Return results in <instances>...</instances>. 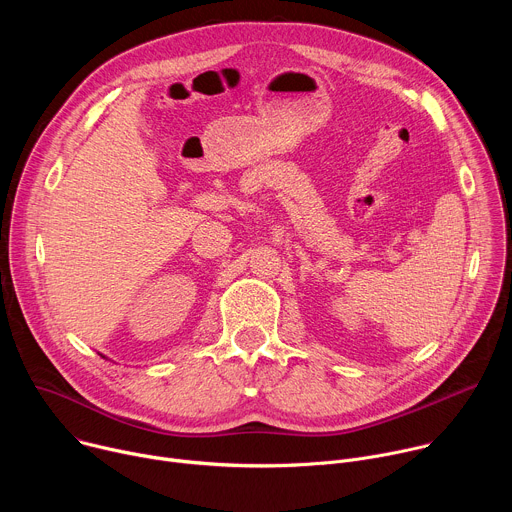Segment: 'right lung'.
<instances>
[{
    "label": "right lung",
    "mask_w": 512,
    "mask_h": 512,
    "mask_svg": "<svg viewBox=\"0 0 512 512\" xmlns=\"http://www.w3.org/2000/svg\"><path fill=\"white\" fill-rule=\"evenodd\" d=\"M101 356H103V358H107V356H105V354H101Z\"/></svg>",
    "instance_id": "obj_1"
}]
</instances>
